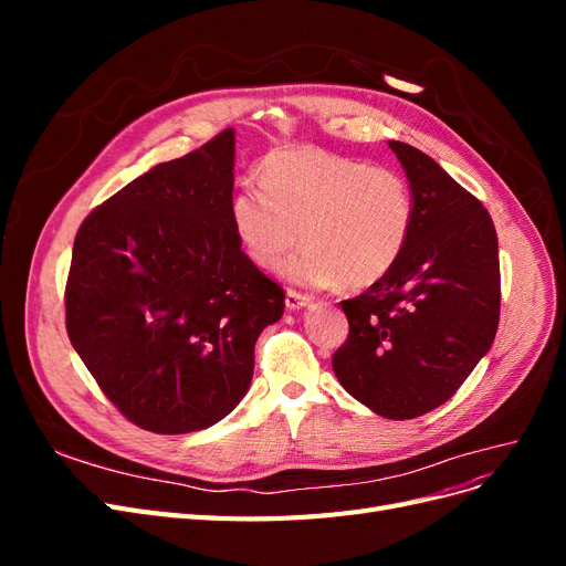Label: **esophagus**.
<instances>
[{
  "label": "esophagus",
  "instance_id": "obj_1",
  "mask_svg": "<svg viewBox=\"0 0 566 566\" xmlns=\"http://www.w3.org/2000/svg\"><path fill=\"white\" fill-rule=\"evenodd\" d=\"M310 304H312L310 295H302V293H297V290H287V293H285V306L290 312H300Z\"/></svg>",
  "mask_w": 566,
  "mask_h": 566
}]
</instances>
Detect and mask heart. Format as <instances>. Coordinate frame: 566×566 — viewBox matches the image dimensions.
I'll return each mask as SVG.
<instances>
[{"label":"heart","instance_id":"b5f03b06","mask_svg":"<svg viewBox=\"0 0 566 566\" xmlns=\"http://www.w3.org/2000/svg\"><path fill=\"white\" fill-rule=\"evenodd\" d=\"M260 188H241L231 227L250 260L279 266L300 238L287 279L312 287H368L399 262L413 224V198L401 175L314 146L269 153Z\"/></svg>","mask_w":566,"mask_h":566}]
</instances>
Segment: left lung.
I'll use <instances>...</instances> for the list:
<instances>
[{"label":"left lung","instance_id":"obj_1","mask_svg":"<svg viewBox=\"0 0 566 566\" xmlns=\"http://www.w3.org/2000/svg\"><path fill=\"white\" fill-rule=\"evenodd\" d=\"M387 144L410 186L413 224L387 276L342 302L349 337L333 370L373 413L410 420L449 401L493 345L499 235L484 205L439 163L403 142Z\"/></svg>","mask_w":566,"mask_h":566}]
</instances>
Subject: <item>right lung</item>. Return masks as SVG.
<instances>
[{
    "instance_id": "add662e5",
    "label": "right lung",
    "mask_w": 566,
    "mask_h": 566,
    "mask_svg": "<svg viewBox=\"0 0 566 566\" xmlns=\"http://www.w3.org/2000/svg\"><path fill=\"white\" fill-rule=\"evenodd\" d=\"M235 132L160 163L75 235L65 328L119 413L142 430L212 427L252 382L254 342L285 310L241 250L229 205Z\"/></svg>"
}]
</instances>
